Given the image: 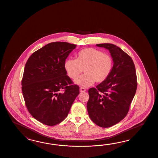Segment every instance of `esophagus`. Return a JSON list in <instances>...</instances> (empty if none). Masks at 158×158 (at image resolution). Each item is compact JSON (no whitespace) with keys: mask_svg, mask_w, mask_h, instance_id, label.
I'll return each mask as SVG.
<instances>
[{"mask_svg":"<svg viewBox=\"0 0 158 158\" xmlns=\"http://www.w3.org/2000/svg\"><path fill=\"white\" fill-rule=\"evenodd\" d=\"M80 91L81 92V93L85 92V91H86V89H85V88H83V87H81V88H80Z\"/></svg>","mask_w":158,"mask_h":158,"instance_id":"obj_1","label":"esophagus"}]
</instances>
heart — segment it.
Here are the masks:
<instances>
[{"mask_svg": "<svg viewBox=\"0 0 158 158\" xmlns=\"http://www.w3.org/2000/svg\"><path fill=\"white\" fill-rule=\"evenodd\" d=\"M113 65V59L110 54L96 48H88L77 53L76 60L67 59L64 68L68 77L73 80L83 70L85 73L75 80V83L87 87L95 81L100 83L106 81L112 71Z\"/></svg>", "mask_w": 158, "mask_h": 158, "instance_id": "1", "label": "heart"}]
</instances>
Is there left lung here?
<instances>
[{"label":"left lung","mask_w":158,"mask_h":158,"mask_svg":"<svg viewBox=\"0 0 158 158\" xmlns=\"http://www.w3.org/2000/svg\"><path fill=\"white\" fill-rule=\"evenodd\" d=\"M108 50L113 69L108 79L89 90L87 109L90 118L101 127H110L128 113L137 86L134 62L120 48L110 43L97 44Z\"/></svg>","instance_id":"obj_1"}]
</instances>
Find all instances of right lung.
I'll return each mask as SVG.
<instances>
[{
  "label": "right lung",
  "mask_w": 158,
  "mask_h": 158,
  "mask_svg": "<svg viewBox=\"0 0 158 158\" xmlns=\"http://www.w3.org/2000/svg\"><path fill=\"white\" fill-rule=\"evenodd\" d=\"M76 47L63 42L48 43L25 64L21 83L24 100L29 112L43 124L52 126L62 122L79 94V86L72 85L64 68Z\"/></svg>",
  "instance_id": "1"
}]
</instances>
